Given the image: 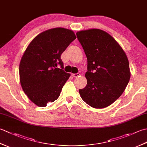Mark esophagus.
I'll return each instance as SVG.
<instances>
[{
	"mask_svg": "<svg viewBox=\"0 0 147 147\" xmlns=\"http://www.w3.org/2000/svg\"><path fill=\"white\" fill-rule=\"evenodd\" d=\"M72 76H73V77H79L80 76V73H76V74H71Z\"/></svg>",
	"mask_w": 147,
	"mask_h": 147,
	"instance_id": "esophagus-1",
	"label": "esophagus"
}]
</instances>
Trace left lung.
Listing matches in <instances>:
<instances>
[{
  "label": "left lung",
  "mask_w": 147,
  "mask_h": 147,
  "mask_svg": "<svg viewBox=\"0 0 147 147\" xmlns=\"http://www.w3.org/2000/svg\"><path fill=\"white\" fill-rule=\"evenodd\" d=\"M76 35L88 62L87 85L79 90L81 97L93 108L108 107L129 83L131 73L126 53L113 37L102 30L80 31Z\"/></svg>",
  "instance_id": "obj_1"
}]
</instances>
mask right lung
<instances>
[{
  "label": "right lung",
  "instance_id": "right-lung-1",
  "mask_svg": "<svg viewBox=\"0 0 147 147\" xmlns=\"http://www.w3.org/2000/svg\"><path fill=\"white\" fill-rule=\"evenodd\" d=\"M76 38L72 30L55 28L35 37L24 52L19 68L21 85L37 106L45 107L60 95L71 76L62 69L61 55ZM58 65L61 69L57 67Z\"/></svg>",
  "mask_w": 147,
  "mask_h": 147
}]
</instances>
